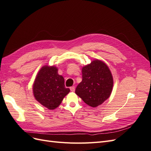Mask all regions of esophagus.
<instances>
[{"mask_svg":"<svg viewBox=\"0 0 151 151\" xmlns=\"http://www.w3.org/2000/svg\"><path fill=\"white\" fill-rule=\"evenodd\" d=\"M70 90H71V91H75V86H71V87H70Z\"/></svg>","mask_w":151,"mask_h":151,"instance_id":"esophagus-1","label":"esophagus"}]
</instances>
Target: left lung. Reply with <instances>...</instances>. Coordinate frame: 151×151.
Here are the masks:
<instances>
[{"label": "left lung", "mask_w": 151, "mask_h": 151, "mask_svg": "<svg viewBox=\"0 0 151 151\" xmlns=\"http://www.w3.org/2000/svg\"><path fill=\"white\" fill-rule=\"evenodd\" d=\"M114 85L113 77L108 66L96 60L82 68V81L75 93L91 107H96L107 100Z\"/></svg>", "instance_id": "obj_1"}]
</instances>
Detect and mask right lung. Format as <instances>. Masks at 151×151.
Wrapping results in <instances>:
<instances>
[{"instance_id":"add662e5","label":"right lung","mask_w":151,"mask_h":151,"mask_svg":"<svg viewBox=\"0 0 151 151\" xmlns=\"http://www.w3.org/2000/svg\"><path fill=\"white\" fill-rule=\"evenodd\" d=\"M58 68L45 65L39 71L32 86L36 100L50 110L59 106L70 90L65 86V79L58 75Z\"/></svg>"}]
</instances>
